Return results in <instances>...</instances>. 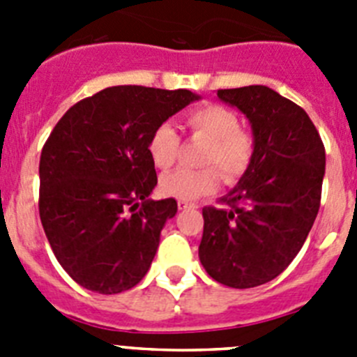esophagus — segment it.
<instances>
[{"label":"esophagus","instance_id":"1","mask_svg":"<svg viewBox=\"0 0 357 357\" xmlns=\"http://www.w3.org/2000/svg\"><path fill=\"white\" fill-rule=\"evenodd\" d=\"M197 204H191V202H185V200H178V209L185 211V209H195Z\"/></svg>","mask_w":357,"mask_h":357}]
</instances>
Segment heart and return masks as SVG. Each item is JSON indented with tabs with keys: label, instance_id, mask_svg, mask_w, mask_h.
I'll use <instances>...</instances> for the list:
<instances>
[{
	"label": "heart",
	"instance_id": "b5f03b06",
	"mask_svg": "<svg viewBox=\"0 0 357 357\" xmlns=\"http://www.w3.org/2000/svg\"><path fill=\"white\" fill-rule=\"evenodd\" d=\"M191 137L207 141L202 151L204 168H181L168 173L160 181V189L178 200H197L216 191L220 178L239 181L250 168L255 143L248 132L241 130L236 112L223 105L207 103L191 109L184 118ZM181 151V135L172 123H160L148 137V155L153 166L169 169ZM222 173L220 174L219 172Z\"/></svg>",
	"mask_w": 357,
	"mask_h": 357
}]
</instances>
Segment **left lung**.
<instances>
[{
	"instance_id": "left-lung-1",
	"label": "left lung",
	"mask_w": 357,
	"mask_h": 357,
	"mask_svg": "<svg viewBox=\"0 0 357 357\" xmlns=\"http://www.w3.org/2000/svg\"><path fill=\"white\" fill-rule=\"evenodd\" d=\"M254 132L255 153L225 207H204L198 255L206 272L230 288L275 279L301 252L320 209L326 148L305 110L266 85L220 89Z\"/></svg>"
}]
</instances>
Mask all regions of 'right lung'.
Listing matches in <instances>:
<instances>
[{
	"label": "right lung",
	"instance_id": "1",
	"mask_svg": "<svg viewBox=\"0 0 357 357\" xmlns=\"http://www.w3.org/2000/svg\"><path fill=\"white\" fill-rule=\"evenodd\" d=\"M200 96L188 89L107 87L71 107L40 151L39 214L56 261L75 282L114 295L134 288L176 214L150 200L153 128Z\"/></svg>",
	"mask_w": 357,
	"mask_h": 357
}]
</instances>
